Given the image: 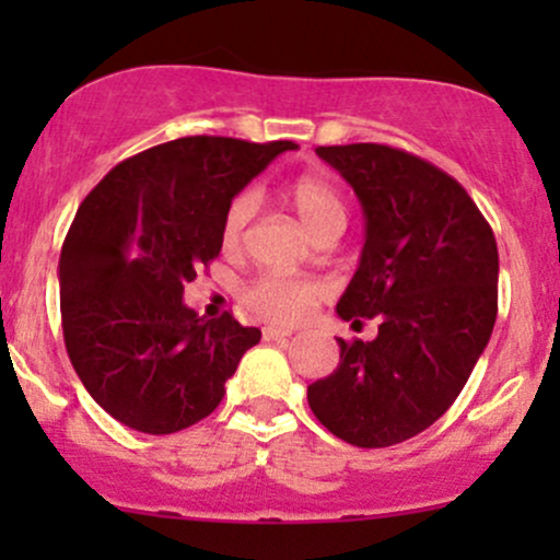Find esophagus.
Returning a JSON list of instances; mask_svg holds the SVG:
<instances>
[{"instance_id": "1", "label": "esophagus", "mask_w": 560, "mask_h": 560, "mask_svg": "<svg viewBox=\"0 0 560 560\" xmlns=\"http://www.w3.org/2000/svg\"><path fill=\"white\" fill-rule=\"evenodd\" d=\"M287 337H292L289 329H276V326H266V329H262V339H268V342H279V339Z\"/></svg>"}]
</instances>
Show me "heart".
<instances>
[{
	"instance_id": "heart-1",
	"label": "heart",
	"mask_w": 560,
	"mask_h": 560,
	"mask_svg": "<svg viewBox=\"0 0 560 560\" xmlns=\"http://www.w3.org/2000/svg\"><path fill=\"white\" fill-rule=\"evenodd\" d=\"M287 202L298 210L313 236L324 234H342L347 226V205L342 195L320 176L292 178L284 186ZM255 210L253 191H240L229 202L226 213L221 218V244L226 249L236 247L242 242L244 229H247L249 218ZM324 298V287L313 279H294L284 273H266L255 279L253 284L244 287L242 300L244 305L260 318L273 320V324H298L313 311V305Z\"/></svg>"
}]
</instances>
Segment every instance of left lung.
Returning <instances> with one entry per match:
<instances>
[{"instance_id": "left-lung-1", "label": "left lung", "mask_w": 560, "mask_h": 560, "mask_svg": "<svg viewBox=\"0 0 560 560\" xmlns=\"http://www.w3.org/2000/svg\"><path fill=\"white\" fill-rule=\"evenodd\" d=\"M365 215L361 266L339 318H378L371 342L337 339L339 365L307 387L316 419L355 447L421 434L455 402L498 318V244L468 191L387 144L318 147Z\"/></svg>"}]
</instances>
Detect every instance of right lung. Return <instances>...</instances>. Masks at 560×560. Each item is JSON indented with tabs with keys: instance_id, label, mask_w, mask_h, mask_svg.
<instances>
[{
	"instance_id": "obj_1",
	"label": "right lung",
	"mask_w": 560,
	"mask_h": 560,
	"mask_svg": "<svg viewBox=\"0 0 560 560\" xmlns=\"http://www.w3.org/2000/svg\"><path fill=\"white\" fill-rule=\"evenodd\" d=\"M292 141L184 137L124 160L83 199L60 255L62 337L113 419L144 434L202 421L260 329L184 305L221 253L229 202Z\"/></svg>"
}]
</instances>
